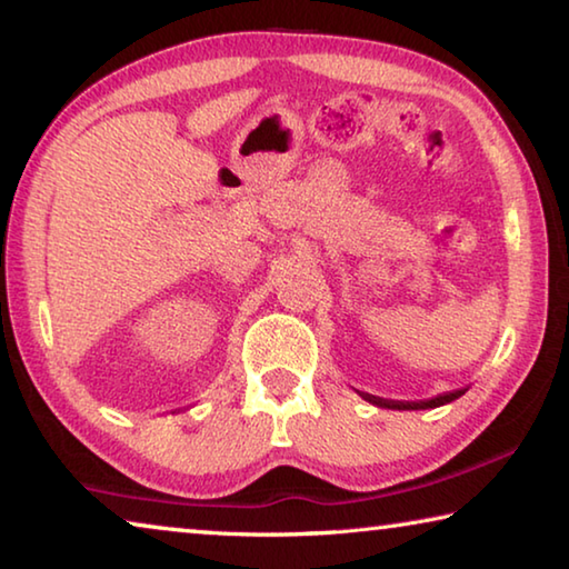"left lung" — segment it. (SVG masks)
Returning a JSON list of instances; mask_svg holds the SVG:
<instances>
[{
  "mask_svg": "<svg viewBox=\"0 0 569 569\" xmlns=\"http://www.w3.org/2000/svg\"><path fill=\"white\" fill-rule=\"evenodd\" d=\"M465 391H467V389L451 391V393H441V397L429 399V401H389V399L369 397V393H363V399L371 401V403H377V407H383V409H435V407H441V403H449V401L459 399Z\"/></svg>",
  "mask_w": 569,
  "mask_h": 569,
  "instance_id": "obj_1",
  "label": "left lung"
}]
</instances>
